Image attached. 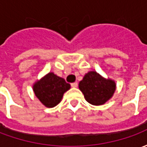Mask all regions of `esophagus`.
<instances>
[{"mask_svg": "<svg viewBox=\"0 0 147 147\" xmlns=\"http://www.w3.org/2000/svg\"><path fill=\"white\" fill-rule=\"evenodd\" d=\"M71 87H77L78 86V83L76 82V83H71Z\"/></svg>", "mask_w": 147, "mask_h": 147, "instance_id": "34e87169", "label": "esophagus"}]
</instances>
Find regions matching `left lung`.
<instances>
[{
  "instance_id": "left-lung-1",
  "label": "left lung",
  "mask_w": 147,
  "mask_h": 147,
  "mask_svg": "<svg viewBox=\"0 0 147 147\" xmlns=\"http://www.w3.org/2000/svg\"><path fill=\"white\" fill-rule=\"evenodd\" d=\"M87 102L94 105H103L113 94L116 84L113 80H105L96 71L85 75L79 84Z\"/></svg>"
}]
</instances>
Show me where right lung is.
I'll list each match as a JSON object with an SVG mask.
<instances>
[{"instance_id":"1","label":"right lung","mask_w":147,"mask_h":147,"mask_svg":"<svg viewBox=\"0 0 147 147\" xmlns=\"http://www.w3.org/2000/svg\"><path fill=\"white\" fill-rule=\"evenodd\" d=\"M34 92L46 107H54L61 102L64 94L70 89V84L53 72L47 74L33 86Z\"/></svg>"}]
</instances>
